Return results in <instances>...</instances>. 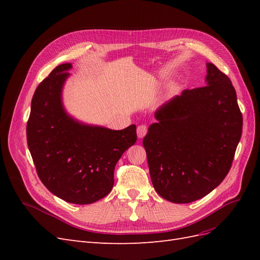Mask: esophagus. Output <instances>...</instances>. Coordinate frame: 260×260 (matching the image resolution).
<instances>
[{
    "label": "esophagus",
    "mask_w": 260,
    "mask_h": 260,
    "mask_svg": "<svg viewBox=\"0 0 260 260\" xmlns=\"http://www.w3.org/2000/svg\"><path fill=\"white\" fill-rule=\"evenodd\" d=\"M147 133V127L145 124H140L138 129H137V135L139 139H142L145 137V135Z\"/></svg>",
    "instance_id": "obj_1"
}]
</instances>
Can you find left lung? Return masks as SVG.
Wrapping results in <instances>:
<instances>
[{
    "instance_id": "8db88e82",
    "label": "left lung",
    "mask_w": 260,
    "mask_h": 260,
    "mask_svg": "<svg viewBox=\"0 0 260 260\" xmlns=\"http://www.w3.org/2000/svg\"><path fill=\"white\" fill-rule=\"evenodd\" d=\"M206 65L207 85L186 89L164 104L143 139L155 191L172 203L198 201L221 183L242 136L231 80Z\"/></svg>"
}]
</instances>
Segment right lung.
I'll list each match as a JSON object with an SVG mask.
<instances>
[{
	"instance_id": "add662e5",
	"label": "right lung",
	"mask_w": 260,
	"mask_h": 260,
	"mask_svg": "<svg viewBox=\"0 0 260 260\" xmlns=\"http://www.w3.org/2000/svg\"><path fill=\"white\" fill-rule=\"evenodd\" d=\"M72 64H61L38 85L31 101L27 142L46 188L68 203L92 204L112 191L117 161L136 143L137 127L112 130L78 122L61 103Z\"/></svg>"
}]
</instances>
